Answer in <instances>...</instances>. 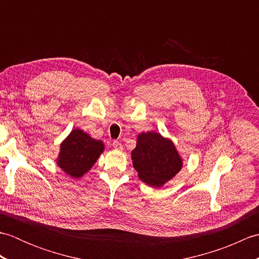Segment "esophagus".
<instances>
[{
	"label": "esophagus",
	"instance_id": "esophagus-1",
	"mask_svg": "<svg viewBox=\"0 0 259 259\" xmlns=\"http://www.w3.org/2000/svg\"><path fill=\"white\" fill-rule=\"evenodd\" d=\"M112 145H113V148H114L115 150H121V149H122V144H121V142L118 141V140H114L112 142Z\"/></svg>",
	"mask_w": 259,
	"mask_h": 259
}]
</instances>
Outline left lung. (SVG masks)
Instances as JSON below:
<instances>
[{
  "label": "left lung",
  "instance_id": "obj_1",
  "mask_svg": "<svg viewBox=\"0 0 259 259\" xmlns=\"http://www.w3.org/2000/svg\"><path fill=\"white\" fill-rule=\"evenodd\" d=\"M131 158L139 178L152 187L166 184L180 171L183 166L172 141L155 131L138 136Z\"/></svg>",
  "mask_w": 259,
  "mask_h": 259
}]
</instances>
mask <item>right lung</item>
I'll list each match as a JSON object with an SVG mask.
<instances>
[{"label": "right lung", "instance_id": "1", "mask_svg": "<svg viewBox=\"0 0 259 259\" xmlns=\"http://www.w3.org/2000/svg\"><path fill=\"white\" fill-rule=\"evenodd\" d=\"M103 149L102 141L91 138L80 129H74L60 147L58 166L71 177L80 178L89 171Z\"/></svg>", "mask_w": 259, "mask_h": 259}]
</instances>
